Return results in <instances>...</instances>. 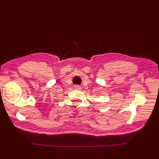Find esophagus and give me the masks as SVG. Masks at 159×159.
I'll return each instance as SVG.
<instances>
[{"instance_id":"obj_1","label":"esophagus","mask_w":159,"mask_h":159,"mask_svg":"<svg viewBox=\"0 0 159 159\" xmlns=\"http://www.w3.org/2000/svg\"><path fill=\"white\" fill-rule=\"evenodd\" d=\"M74 87H75V88L77 89H80V88H81L80 86H79V85H75Z\"/></svg>"}]
</instances>
